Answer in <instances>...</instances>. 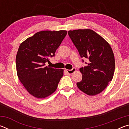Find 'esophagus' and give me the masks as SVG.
Segmentation results:
<instances>
[{"label":"esophagus","instance_id":"34e87169","mask_svg":"<svg viewBox=\"0 0 129 129\" xmlns=\"http://www.w3.org/2000/svg\"><path fill=\"white\" fill-rule=\"evenodd\" d=\"M66 71L69 75H72V74H73L76 71V68H73L72 69H66Z\"/></svg>","mask_w":129,"mask_h":129}]
</instances>
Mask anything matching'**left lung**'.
Wrapping results in <instances>:
<instances>
[{
    "label": "left lung",
    "instance_id": "8db88e82",
    "mask_svg": "<svg viewBox=\"0 0 129 129\" xmlns=\"http://www.w3.org/2000/svg\"><path fill=\"white\" fill-rule=\"evenodd\" d=\"M68 35L80 56L89 60L87 66L80 69L82 78L77 86L89 95L98 94L106 88L114 75L115 59L112 48L91 29L69 30Z\"/></svg>",
    "mask_w": 129,
    "mask_h": 129
}]
</instances>
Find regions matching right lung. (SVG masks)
Masks as SVG:
<instances>
[{
    "mask_svg": "<svg viewBox=\"0 0 129 129\" xmlns=\"http://www.w3.org/2000/svg\"><path fill=\"white\" fill-rule=\"evenodd\" d=\"M67 34V30H43L28 38L19 47L16 57L17 75L30 94L44 99L56 91L64 70L45 67L49 58Z\"/></svg>",
    "mask_w": 129,
    "mask_h": 129,
    "instance_id": "add662e5",
    "label": "right lung"
}]
</instances>
